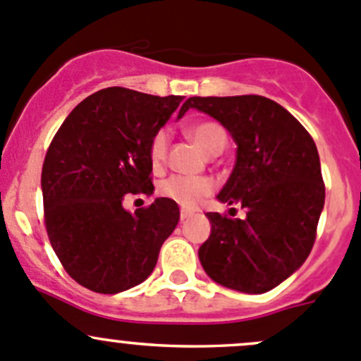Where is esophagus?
<instances>
[{
    "mask_svg": "<svg viewBox=\"0 0 361 361\" xmlns=\"http://www.w3.org/2000/svg\"><path fill=\"white\" fill-rule=\"evenodd\" d=\"M191 216H192L191 210H185V209H182V210H180V221L189 219V217H191Z\"/></svg>",
    "mask_w": 361,
    "mask_h": 361,
    "instance_id": "34e87169",
    "label": "esophagus"
}]
</instances>
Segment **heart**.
Masks as SVG:
<instances>
[{
    "label": "heart",
    "instance_id": "heart-1",
    "mask_svg": "<svg viewBox=\"0 0 361 361\" xmlns=\"http://www.w3.org/2000/svg\"><path fill=\"white\" fill-rule=\"evenodd\" d=\"M189 137L205 154L214 156L221 152L226 145V131L216 121H200L189 126ZM170 147V133L166 130H159L152 135L149 144V159L154 170H159L166 161ZM214 191V182L205 177H182L172 176L159 184V195L173 200L182 207L200 205L210 192Z\"/></svg>",
    "mask_w": 361,
    "mask_h": 361
}]
</instances>
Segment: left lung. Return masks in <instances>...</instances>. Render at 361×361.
Returning a JSON list of instances; mask_svg holds the SVG:
<instances>
[{"instance_id":"left-lung-1","label":"left lung","mask_w":361,"mask_h":361,"mask_svg":"<svg viewBox=\"0 0 361 361\" xmlns=\"http://www.w3.org/2000/svg\"><path fill=\"white\" fill-rule=\"evenodd\" d=\"M189 109L212 116L237 142V163L217 198L245 209L244 219L207 214L212 231L200 247V262L217 284L265 293L300 269L316 240L324 205L316 144L284 106L265 96H192L180 114Z\"/></svg>"}]
</instances>
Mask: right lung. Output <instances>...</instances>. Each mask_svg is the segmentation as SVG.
<instances>
[{
    "mask_svg": "<svg viewBox=\"0 0 361 361\" xmlns=\"http://www.w3.org/2000/svg\"><path fill=\"white\" fill-rule=\"evenodd\" d=\"M182 99L102 89L78 103L52 138L42 169L45 230L80 286L114 295L154 270L179 207L156 198L130 214L123 200L154 191L149 144Z\"/></svg>",
    "mask_w": 361,
    "mask_h": 361,
    "instance_id": "1",
    "label": "right lung"
}]
</instances>
